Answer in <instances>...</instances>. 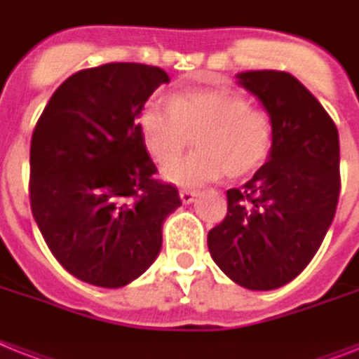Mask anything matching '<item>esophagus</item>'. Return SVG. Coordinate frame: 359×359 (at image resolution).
<instances>
[{"instance_id":"obj_1","label":"esophagus","mask_w":359,"mask_h":359,"mask_svg":"<svg viewBox=\"0 0 359 359\" xmlns=\"http://www.w3.org/2000/svg\"><path fill=\"white\" fill-rule=\"evenodd\" d=\"M179 194H180V199H182V203H191V201L197 197V191L191 188H182Z\"/></svg>"}]
</instances>
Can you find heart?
Returning a JSON list of instances; mask_svg holds the SVG:
<instances>
[{
	"label": "heart",
	"instance_id": "b5f03b06",
	"mask_svg": "<svg viewBox=\"0 0 359 359\" xmlns=\"http://www.w3.org/2000/svg\"><path fill=\"white\" fill-rule=\"evenodd\" d=\"M142 142L154 162L167 164L198 133L200 149L165 165V179L197 186L226 173L241 179L267 162L275 145V121L267 110L249 107L232 88H180L168 104L149 101L138 116Z\"/></svg>",
	"mask_w": 359,
	"mask_h": 359
}]
</instances>
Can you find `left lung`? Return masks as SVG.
<instances>
[{"mask_svg": "<svg viewBox=\"0 0 359 359\" xmlns=\"http://www.w3.org/2000/svg\"><path fill=\"white\" fill-rule=\"evenodd\" d=\"M275 121L269 160L243 188L226 191V217L208 232L219 269L247 290H276L304 271L339 201V136L334 119L293 75H238Z\"/></svg>", "mask_w": 359, "mask_h": 359, "instance_id": "left-lung-1", "label": "left lung"}]
</instances>
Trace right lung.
I'll return each instance as SVG.
<instances>
[{
  "label": "right lung",
  "mask_w": 359,
  "mask_h": 359,
  "mask_svg": "<svg viewBox=\"0 0 359 359\" xmlns=\"http://www.w3.org/2000/svg\"><path fill=\"white\" fill-rule=\"evenodd\" d=\"M164 69L109 62L64 81L31 138V212L51 255L75 278L121 287L147 271L179 191L162 182L136 118Z\"/></svg>",
  "instance_id": "add662e5"
}]
</instances>
